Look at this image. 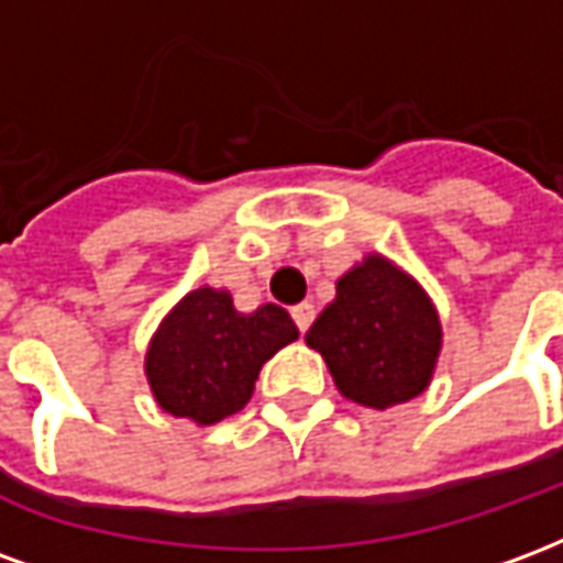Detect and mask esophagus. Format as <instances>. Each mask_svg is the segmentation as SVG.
Listing matches in <instances>:
<instances>
[{"mask_svg": "<svg viewBox=\"0 0 563 563\" xmlns=\"http://www.w3.org/2000/svg\"><path fill=\"white\" fill-rule=\"evenodd\" d=\"M292 319L298 331H307L313 325V319H317V310H313V305H298L292 307Z\"/></svg>", "mask_w": 563, "mask_h": 563, "instance_id": "obj_1", "label": "esophagus"}]
</instances>
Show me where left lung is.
I'll return each mask as SVG.
<instances>
[{
	"label": "left lung",
	"instance_id": "1",
	"mask_svg": "<svg viewBox=\"0 0 563 563\" xmlns=\"http://www.w3.org/2000/svg\"><path fill=\"white\" fill-rule=\"evenodd\" d=\"M307 343L350 401L383 410L424 391L440 353V322L404 271L371 256L338 280V298L310 325Z\"/></svg>",
	"mask_w": 563,
	"mask_h": 563
}]
</instances>
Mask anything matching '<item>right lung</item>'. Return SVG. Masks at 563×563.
Returning <instances> with one entry per match:
<instances>
[{
  "label": "right lung",
  "mask_w": 563,
  "mask_h": 563,
  "mask_svg": "<svg viewBox=\"0 0 563 563\" xmlns=\"http://www.w3.org/2000/svg\"><path fill=\"white\" fill-rule=\"evenodd\" d=\"M298 338L289 313L262 305L238 313L232 295L189 292L165 317L147 353V379L165 413L213 424L238 413L256 386L262 365Z\"/></svg>",
  "instance_id": "obj_1"
}]
</instances>
